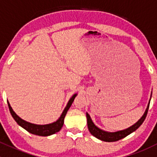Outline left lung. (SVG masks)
<instances>
[{
	"label": "left lung",
	"mask_w": 157,
	"mask_h": 157,
	"mask_svg": "<svg viewBox=\"0 0 157 157\" xmlns=\"http://www.w3.org/2000/svg\"><path fill=\"white\" fill-rule=\"evenodd\" d=\"M152 96V95H151ZM151 98V97H150ZM150 102H149L148 105L145 111L144 114L143 115V116L137 121L134 124H133L132 126L129 127L127 129L121 130V131H115V132H108V131H103V130L100 129L99 128H98L96 124L93 123V121H92L91 118H90V115L86 112V118H87V126L88 129L90 131V134L94 136L96 138L99 139V140H102V141L105 142H114L117 141V140H119L121 139L124 138V137H127L128 135H129L130 134H131L132 132L135 131L140 125L142 124V123L144 122V121L146 118L147 112H148L149 106H150Z\"/></svg>",
	"instance_id": "8db88e82"
}]
</instances>
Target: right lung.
Returning <instances> with one entry per match:
<instances>
[{
  "label": "right lung",
  "instance_id": "right-lung-1",
  "mask_svg": "<svg viewBox=\"0 0 157 157\" xmlns=\"http://www.w3.org/2000/svg\"><path fill=\"white\" fill-rule=\"evenodd\" d=\"M77 93H76V94H74L72 96V97L69 99L68 102H67V105H66V107L64 108L62 114H61V116H60V118H58L56 121H55V122H52L51 123V124H33V123L28 122V121L22 119V118H20V117L15 113V112L13 110L12 107L10 106L8 101H7V104H8V107L9 109H10L11 115H12L13 119L15 120L16 122H17L19 125L21 126L22 128H23L25 130H26L28 132L31 133V134H36V135L39 136H49L58 132V131L61 129V128L63 127L64 117H65L66 114H67V111H68L71 105H72L73 102H74V99H75V97L77 96Z\"/></svg>",
  "mask_w": 157,
  "mask_h": 157
}]
</instances>
